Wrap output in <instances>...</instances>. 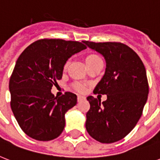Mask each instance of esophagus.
<instances>
[{
  "label": "esophagus",
  "mask_w": 160,
  "mask_h": 160,
  "mask_svg": "<svg viewBox=\"0 0 160 160\" xmlns=\"http://www.w3.org/2000/svg\"><path fill=\"white\" fill-rule=\"evenodd\" d=\"M85 97H84V96H81V95H78L77 96V100L78 102H80V101H81V100H85Z\"/></svg>",
  "instance_id": "34e87169"
}]
</instances>
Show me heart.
<instances>
[{
  "label": "heart",
  "instance_id": "heart-1",
  "mask_svg": "<svg viewBox=\"0 0 160 160\" xmlns=\"http://www.w3.org/2000/svg\"><path fill=\"white\" fill-rule=\"evenodd\" d=\"M101 60V58L99 56L96 54H89V55H86V57H85V62H86V65H93V64H95L96 62H99ZM68 66V62H66L64 65V70H66V68ZM73 88L75 89L76 91L80 93H84L85 92V90H86V85L85 84H82V83L80 82H75L73 84Z\"/></svg>",
  "mask_w": 160,
  "mask_h": 160
}]
</instances>
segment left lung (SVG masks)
Returning a JSON list of instances; mask_svg holds the SVG:
<instances>
[{
	"label": "left lung",
	"mask_w": 160,
	"mask_h": 160,
	"mask_svg": "<svg viewBox=\"0 0 160 160\" xmlns=\"http://www.w3.org/2000/svg\"><path fill=\"white\" fill-rule=\"evenodd\" d=\"M85 45L103 55L106 69L94 94L107 95L100 102L88 96L90 105L85 128L97 141L110 144L124 139L140 119L148 99L149 83L141 59L130 47L120 42H92Z\"/></svg>",
	"instance_id": "1"
}]
</instances>
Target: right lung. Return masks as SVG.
I'll return each instance as SVG.
<instances>
[{
  "label": "right lung",
  "instance_id": "add662e5",
  "mask_svg": "<svg viewBox=\"0 0 160 160\" xmlns=\"http://www.w3.org/2000/svg\"><path fill=\"white\" fill-rule=\"evenodd\" d=\"M84 49V42L41 39L19 56L9 82L11 107L21 129L29 137L49 141L62 133L65 114L76 105L77 96L65 92L57 98L51 90L62 78L68 59Z\"/></svg>",
  "mask_w": 160,
  "mask_h": 160
}]
</instances>
